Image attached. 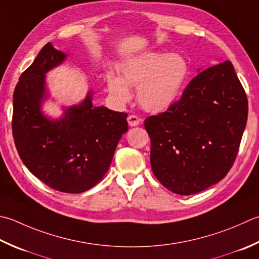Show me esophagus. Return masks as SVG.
Masks as SVG:
<instances>
[{
	"instance_id": "1",
	"label": "esophagus",
	"mask_w": 259,
	"mask_h": 259,
	"mask_svg": "<svg viewBox=\"0 0 259 259\" xmlns=\"http://www.w3.org/2000/svg\"><path fill=\"white\" fill-rule=\"evenodd\" d=\"M126 120H128V123H129L130 126H136L141 122V119L138 118V116L135 115V114L129 115L128 118H126Z\"/></svg>"
}]
</instances>
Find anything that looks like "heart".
Here are the masks:
<instances>
[{"label":"heart","mask_w":259,"mask_h":259,"mask_svg":"<svg viewBox=\"0 0 259 259\" xmlns=\"http://www.w3.org/2000/svg\"><path fill=\"white\" fill-rule=\"evenodd\" d=\"M189 75V65L179 54L147 52L121 65L120 77L113 73L106 76L110 94L118 103L131 99L129 88H137L140 105L149 112H160L179 98Z\"/></svg>","instance_id":"obj_1"}]
</instances>
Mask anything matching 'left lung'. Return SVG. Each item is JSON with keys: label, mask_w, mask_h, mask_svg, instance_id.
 I'll list each match as a JSON object with an SVG mask.
<instances>
[{"label": "left lung", "mask_w": 259, "mask_h": 259, "mask_svg": "<svg viewBox=\"0 0 259 259\" xmlns=\"http://www.w3.org/2000/svg\"><path fill=\"white\" fill-rule=\"evenodd\" d=\"M247 115L245 90L229 60L202 70L166 112L145 120L156 179L180 195L217 184L234 165Z\"/></svg>", "instance_id": "obj_1"}]
</instances>
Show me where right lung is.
Here are the masks:
<instances>
[{
    "instance_id": "1",
    "label": "right lung",
    "mask_w": 259,
    "mask_h": 259,
    "mask_svg": "<svg viewBox=\"0 0 259 259\" xmlns=\"http://www.w3.org/2000/svg\"><path fill=\"white\" fill-rule=\"evenodd\" d=\"M67 57L48 42L19 78L13 93L12 133L20 158L46 185L82 193L103 179L119 140L128 131V114L93 106L92 92L60 119L41 111L46 73Z\"/></svg>"
}]
</instances>
